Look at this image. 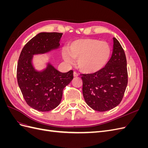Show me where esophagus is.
I'll return each mask as SVG.
<instances>
[{
    "label": "esophagus",
    "mask_w": 148,
    "mask_h": 148,
    "mask_svg": "<svg viewBox=\"0 0 148 148\" xmlns=\"http://www.w3.org/2000/svg\"><path fill=\"white\" fill-rule=\"evenodd\" d=\"M73 77H78V74L77 72H76V71H74V72H73Z\"/></svg>",
    "instance_id": "1"
}]
</instances>
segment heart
I'll return each mask as SVG.
<instances>
[{
    "instance_id": "b5f03b06",
    "label": "heart",
    "mask_w": 148,
    "mask_h": 148,
    "mask_svg": "<svg viewBox=\"0 0 148 148\" xmlns=\"http://www.w3.org/2000/svg\"><path fill=\"white\" fill-rule=\"evenodd\" d=\"M111 53L109 44L106 41L91 38L76 40L71 42L68 51L62 52L63 59L67 63L77 59V68L85 73H94L104 68Z\"/></svg>"
}]
</instances>
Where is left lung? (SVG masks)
Returning <instances> with one entry per match:
<instances>
[{
    "mask_svg": "<svg viewBox=\"0 0 148 148\" xmlns=\"http://www.w3.org/2000/svg\"><path fill=\"white\" fill-rule=\"evenodd\" d=\"M112 55L101 70L82 74L83 95L86 104L95 110L112 109L122 101L128 83L127 59L118 40L114 38Z\"/></svg>",
    "mask_w": 148,
    "mask_h": 148,
    "instance_id": "obj_1",
    "label": "left lung"
}]
</instances>
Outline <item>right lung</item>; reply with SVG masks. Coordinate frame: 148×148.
Segmentation results:
<instances>
[{"instance_id": "right-lung-1", "label": "right lung", "mask_w": 148, "mask_h": 148, "mask_svg": "<svg viewBox=\"0 0 148 148\" xmlns=\"http://www.w3.org/2000/svg\"><path fill=\"white\" fill-rule=\"evenodd\" d=\"M62 33H40L26 43L17 65L18 86L27 104L40 112L53 110L59 105L63 89L73 78V71L61 73L50 64L41 71L32 65L33 55L50 52L59 47Z\"/></svg>"}]
</instances>
